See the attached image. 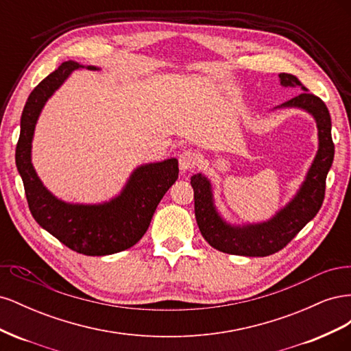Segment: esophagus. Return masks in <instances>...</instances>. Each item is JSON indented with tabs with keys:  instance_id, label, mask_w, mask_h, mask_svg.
<instances>
[{
	"instance_id": "obj_1",
	"label": "esophagus",
	"mask_w": 351,
	"mask_h": 351,
	"mask_svg": "<svg viewBox=\"0 0 351 351\" xmlns=\"http://www.w3.org/2000/svg\"><path fill=\"white\" fill-rule=\"evenodd\" d=\"M199 162V155L195 151H184L178 156V167L182 171H190Z\"/></svg>"
}]
</instances>
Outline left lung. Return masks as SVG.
Masks as SVG:
<instances>
[{
	"mask_svg": "<svg viewBox=\"0 0 351 351\" xmlns=\"http://www.w3.org/2000/svg\"><path fill=\"white\" fill-rule=\"evenodd\" d=\"M284 88H302V93L274 110L299 108L309 112L317 129V152L293 199L267 221L253 224H230L215 206L209 178L202 173L190 178L195 192V217L204 239L219 252L239 256H269L285 247L307 222L319 212L325 197V182L334 161L331 115L321 98L307 92L293 74L280 73Z\"/></svg>",
	"mask_w": 351,
	"mask_h": 351,
	"instance_id": "1",
	"label": "left lung"
}]
</instances>
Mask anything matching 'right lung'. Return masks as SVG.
<instances>
[{
	"instance_id": "right-lung-1",
	"label": "right lung",
	"mask_w": 351,
	"mask_h": 351,
	"mask_svg": "<svg viewBox=\"0 0 351 351\" xmlns=\"http://www.w3.org/2000/svg\"><path fill=\"white\" fill-rule=\"evenodd\" d=\"M79 69L84 66L76 61L62 62L29 95L20 119L16 165L23 180L32 217L38 224L74 252L105 256L129 249L143 237L158 204L178 178V161L168 158L139 165L133 169L120 195L102 204H70L52 195L32 164V141L47 101ZM86 69L99 70L95 66Z\"/></svg>"
}]
</instances>
